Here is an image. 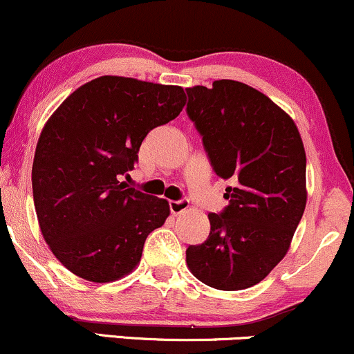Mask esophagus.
Masks as SVG:
<instances>
[{
	"instance_id": "esophagus-1",
	"label": "esophagus",
	"mask_w": 354,
	"mask_h": 354,
	"mask_svg": "<svg viewBox=\"0 0 354 354\" xmlns=\"http://www.w3.org/2000/svg\"><path fill=\"white\" fill-rule=\"evenodd\" d=\"M169 209L174 215H178V214H182V212H185L187 209H189V202H187V201H170L169 202Z\"/></svg>"
}]
</instances>
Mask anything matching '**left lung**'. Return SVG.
Wrapping results in <instances>:
<instances>
[{
    "label": "left lung",
    "instance_id": "1",
    "mask_svg": "<svg viewBox=\"0 0 354 354\" xmlns=\"http://www.w3.org/2000/svg\"><path fill=\"white\" fill-rule=\"evenodd\" d=\"M187 114L212 167L230 178L210 234L187 248V267L223 292L260 283L283 260L306 205V153L297 124L255 87L232 79L187 87Z\"/></svg>",
    "mask_w": 354,
    "mask_h": 354
}]
</instances>
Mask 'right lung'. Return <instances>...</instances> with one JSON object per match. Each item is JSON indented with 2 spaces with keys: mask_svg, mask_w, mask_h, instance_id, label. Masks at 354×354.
Masks as SVG:
<instances>
[{
  "mask_svg": "<svg viewBox=\"0 0 354 354\" xmlns=\"http://www.w3.org/2000/svg\"><path fill=\"white\" fill-rule=\"evenodd\" d=\"M180 86L101 76L77 87L44 124L32 162L35 209L49 250L79 278L109 283L139 265L145 239L170 215L165 198L129 189L153 127L185 106Z\"/></svg>",
  "mask_w": 354,
  "mask_h": 354,
  "instance_id": "right-lung-1",
  "label": "right lung"
}]
</instances>
